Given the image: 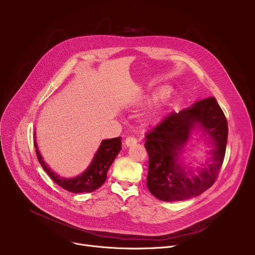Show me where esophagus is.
Masks as SVG:
<instances>
[{"mask_svg":"<svg viewBox=\"0 0 255 255\" xmlns=\"http://www.w3.org/2000/svg\"><path fill=\"white\" fill-rule=\"evenodd\" d=\"M136 142H137V139H136L135 137L129 136V137H127L126 140H125V145H126V146H130V145H132V144H135Z\"/></svg>","mask_w":255,"mask_h":255,"instance_id":"34e87169","label":"esophagus"}]
</instances>
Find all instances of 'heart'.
<instances>
[{
	"label": "heart",
	"mask_w": 255,
	"mask_h": 255,
	"mask_svg": "<svg viewBox=\"0 0 255 255\" xmlns=\"http://www.w3.org/2000/svg\"><path fill=\"white\" fill-rule=\"evenodd\" d=\"M156 114H157L156 111H153V112L151 113V115H150V118H151V119H154V118L156 117Z\"/></svg>",
	"instance_id": "heart-1"
}]
</instances>
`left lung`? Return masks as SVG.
Listing matches in <instances>:
<instances>
[{
    "label": "left lung",
    "mask_w": 255,
    "mask_h": 255,
    "mask_svg": "<svg viewBox=\"0 0 255 255\" xmlns=\"http://www.w3.org/2000/svg\"><path fill=\"white\" fill-rule=\"evenodd\" d=\"M205 128L214 140L213 161L198 175H188L176 162L178 153L193 128ZM229 127L226 118L214 97L194 103L190 109L172 112L145 134L144 148L149 155L146 186L163 202H178L202 194L215 183L222 166Z\"/></svg>",
    "instance_id": "left-lung-1"
}]
</instances>
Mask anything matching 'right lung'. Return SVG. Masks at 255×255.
<instances>
[{"label":"right lung","instance_id":"right-lung-1","mask_svg":"<svg viewBox=\"0 0 255 255\" xmlns=\"http://www.w3.org/2000/svg\"><path fill=\"white\" fill-rule=\"evenodd\" d=\"M34 144L36 148V155L38 158V161L46 171L47 175L53 180V182H56L63 189L69 192H93L94 190L100 188L105 182L107 170H109L117 155L121 151V137L102 140L91 165L87 168V170L83 175L73 179L61 178L58 175H56V173H53V171H51L43 161L41 155H40L39 150L37 149L36 140Z\"/></svg>","mask_w":255,"mask_h":255}]
</instances>
